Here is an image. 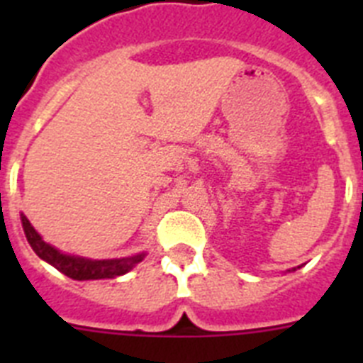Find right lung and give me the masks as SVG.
I'll list each match as a JSON object with an SVG mask.
<instances>
[{
	"mask_svg": "<svg viewBox=\"0 0 363 363\" xmlns=\"http://www.w3.org/2000/svg\"><path fill=\"white\" fill-rule=\"evenodd\" d=\"M21 223H23L25 236L27 242L30 243L32 251L36 252L41 259H45L47 264L56 267L57 271L63 272L65 277L72 278V280H104V278H116L129 272L130 269L136 264H140L145 255H136L130 258H116V259H91V258H82V256H72L60 252L43 242L36 229L30 225V221L27 216L21 214Z\"/></svg>",
	"mask_w": 363,
	"mask_h": 363,
	"instance_id": "1",
	"label": "right lung"
}]
</instances>
